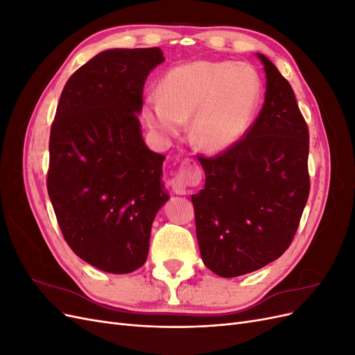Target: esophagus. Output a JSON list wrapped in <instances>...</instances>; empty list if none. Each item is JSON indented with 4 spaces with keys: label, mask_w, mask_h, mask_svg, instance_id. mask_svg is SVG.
<instances>
[{
    "label": "esophagus",
    "mask_w": 355,
    "mask_h": 355,
    "mask_svg": "<svg viewBox=\"0 0 355 355\" xmlns=\"http://www.w3.org/2000/svg\"><path fill=\"white\" fill-rule=\"evenodd\" d=\"M201 176H202V171L197 161L192 158H185L182 161V164L175 173V176L170 179V185L176 194L185 196L188 194L191 187H196L200 184Z\"/></svg>",
    "instance_id": "esophagus-1"
}]
</instances>
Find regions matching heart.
<instances>
[{"label": "heart", "instance_id": "heart-1", "mask_svg": "<svg viewBox=\"0 0 355 355\" xmlns=\"http://www.w3.org/2000/svg\"><path fill=\"white\" fill-rule=\"evenodd\" d=\"M262 98L259 75L245 63L198 60L170 69L148 94L144 116L153 130L175 136L192 115L191 139L220 153L247 132Z\"/></svg>", "mask_w": 355, "mask_h": 355}]
</instances>
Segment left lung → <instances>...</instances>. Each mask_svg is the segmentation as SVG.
Listing matches in <instances>:
<instances>
[{
  "instance_id": "obj_1",
  "label": "left lung",
  "mask_w": 355,
  "mask_h": 355,
  "mask_svg": "<svg viewBox=\"0 0 355 355\" xmlns=\"http://www.w3.org/2000/svg\"><path fill=\"white\" fill-rule=\"evenodd\" d=\"M265 102L237 144L200 157L206 184L194 204L201 259L223 278L253 272L292 244L309 196V132L292 85L257 55Z\"/></svg>"
}]
</instances>
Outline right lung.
<instances>
[{
  "label": "right lung",
  "instance_id": "add662e5",
  "mask_svg": "<svg viewBox=\"0 0 355 355\" xmlns=\"http://www.w3.org/2000/svg\"><path fill=\"white\" fill-rule=\"evenodd\" d=\"M163 60L158 47L99 53L71 75L51 124L47 191L63 239L111 274L145 263L168 198L164 155L149 151L137 118L148 73Z\"/></svg>",
  "mask_w": 355,
  "mask_h": 355
}]
</instances>
